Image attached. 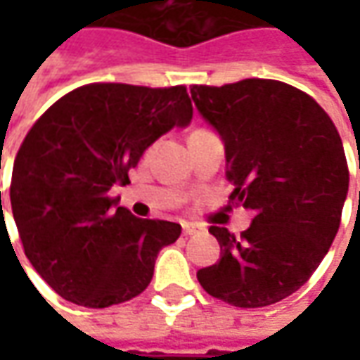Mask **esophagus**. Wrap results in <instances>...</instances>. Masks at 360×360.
I'll list each match as a JSON object with an SVG mask.
<instances>
[{"instance_id":"obj_1","label":"esophagus","mask_w":360,"mask_h":360,"mask_svg":"<svg viewBox=\"0 0 360 360\" xmlns=\"http://www.w3.org/2000/svg\"><path fill=\"white\" fill-rule=\"evenodd\" d=\"M181 226H183V233H185V235H196L198 231H200V229H202L200 226H196V224H191V221H183Z\"/></svg>"}]
</instances>
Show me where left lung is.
<instances>
[{
	"label": "left lung",
	"mask_w": 360,
	"mask_h": 360,
	"mask_svg": "<svg viewBox=\"0 0 360 360\" xmlns=\"http://www.w3.org/2000/svg\"><path fill=\"white\" fill-rule=\"evenodd\" d=\"M191 98L224 142L229 200L255 212L241 237L208 229L221 258L196 278L233 307L279 302L307 283L340 229L349 191L340 133L309 94L285 82L193 86Z\"/></svg>",
	"instance_id": "obj_1"
}]
</instances>
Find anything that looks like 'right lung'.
Masks as SVG:
<instances>
[{"label": "right lung", "instance_id": "1", "mask_svg": "<svg viewBox=\"0 0 360 360\" xmlns=\"http://www.w3.org/2000/svg\"><path fill=\"white\" fill-rule=\"evenodd\" d=\"M191 119L185 86L105 82L65 94L28 131L13 165V218L30 264L65 301L103 309L148 287L181 226L136 218L110 188L127 185L144 150Z\"/></svg>", "mask_w": 360, "mask_h": 360}]
</instances>
